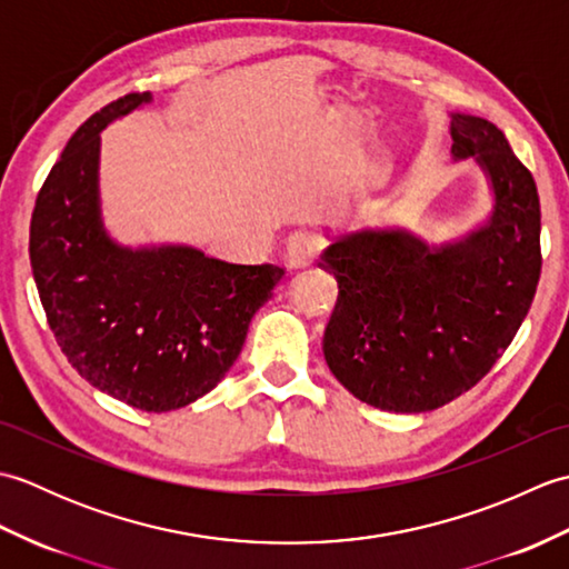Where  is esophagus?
I'll return each instance as SVG.
<instances>
[{"label":"esophagus","mask_w":569,"mask_h":569,"mask_svg":"<svg viewBox=\"0 0 569 569\" xmlns=\"http://www.w3.org/2000/svg\"><path fill=\"white\" fill-rule=\"evenodd\" d=\"M322 249V239L316 232H296L288 237L283 259L288 269H306V266L316 263Z\"/></svg>","instance_id":"34e87169"}]
</instances>
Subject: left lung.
<instances>
[{
    "label": "left lung",
    "mask_w": 569,
    "mask_h": 569,
    "mask_svg": "<svg viewBox=\"0 0 569 569\" xmlns=\"http://www.w3.org/2000/svg\"><path fill=\"white\" fill-rule=\"evenodd\" d=\"M450 117L455 161L475 159L491 183L489 220L440 247L406 229H361L320 257L340 286L325 361L359 401L393 413L435 410L485 379L526 320L540 278L533 176L501 129Z\"/></svg>",
    "instance_id": "8db88e82"
}]
</instances>
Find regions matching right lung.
<instances>
[{
	"instance_id": "right-lung-1",
	"label": "right lung",
	"mask_w": 569,
	"mask_h": 569,
	"mask_svg": "<svg viewBox=\"0 0 569 569\" xmlns=\"http://www.w3.org/2000/svg\"><path fill=\"white\" fill-rule=\"evenodd\" d=\"M151 102L129 92L66 143L36 198L33 281L60 352L94 389L166 413L212 391L234 365L249 322L283 278L192 247H119L100 214V131Z\"/></svg>"
}]
</instances>
